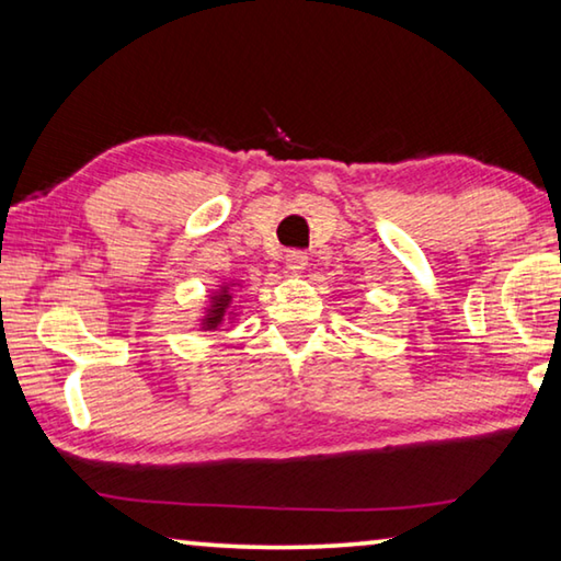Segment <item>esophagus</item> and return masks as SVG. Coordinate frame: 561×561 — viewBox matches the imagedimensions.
<instances>
[{
	"mask_svg": "<svg viewBox=\"0 0 561 561\" xmlns=\"http://www.w3.org/2000/svg\"><path fill=\"white\" fill-rule=\"evenodd\" d=\"M284 264H287V270L291 274H299L301 270H307L309 256L305 252H299V249H291V252H287V256H284Z\"/></svg>",
	"mask_w": 561,
	"mask_h": 561,
	"instance_id": "obj_1",
	"label": "esophagus"
}]
</instances>
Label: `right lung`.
<instances>
[{
	"mask_svg": "<svg viewBox=\"0 0 561 561\" xmlns=\"http://www.w3.org/2000/svg\"><path fill=\"white\" fill-rule=\"evenodd\" d=\"M211 299H215V305H211L207 319H204V327H207V329H215V327L221 324V319H225L227 309H229V301H232V295H229L227 287H225V289H221L219 297H211Z\"/></svg>",
	"mask_w": 561,
	"mask_h": 561,
	"instance_id": "obj_1",
	"label": "right lung"
}]
</instances>
